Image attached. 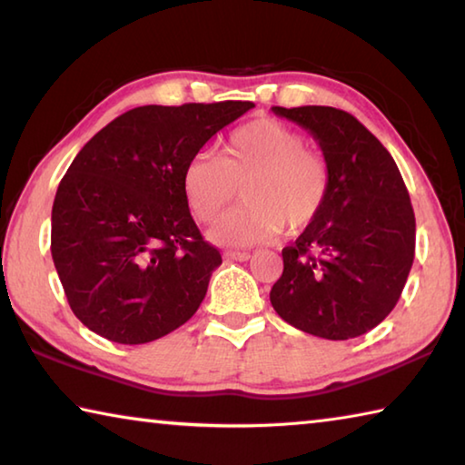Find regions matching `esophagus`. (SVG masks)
Returning <instances> with one entry per match:
<instances>
[{
  "mask_svg": "<svg viewBox=\"0 0 465 465\" xmlns=\"http://www.w3.org/2000/svg\"><path fill=\"white\" fill-rule=\"evenodd\" d=\"M227 261H238V262H246L250 258V252H235V250H227L223 254Z\"/></svg>",
  "mask_w": 465,
  "mask_h": 465,
  "instance_id": "esophagus-1",
  "label": "esophagus"
}]
</instances>
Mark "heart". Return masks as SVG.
<instances>
[{
    "label": "heart",
    "mask_w": 465,
    "mask_h": 465,
    "mask_svg": "<svg viewBox=\"0 0 465 465\" xmlns=\"http://www.w3.org/2000/svg\"><path fill=\"white\" fill-rule=\"evenodd\" d=\"M297 129L277 119H254L223 141L222 157L194 153L183 170V194L191 213L211 223L230 204L238 186L243 204L227 213L209 238L222 246L271 240L287 225L303 232L324 211L332 174L326 157L305 147Z\"/></svg>",
    "instance_id": "obj_1"
}]
</instances>
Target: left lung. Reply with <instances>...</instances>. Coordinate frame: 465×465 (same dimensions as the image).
<instances>
[{"mask_svg":"<svg viewBox=\"0 0 465 465\" xmlns=\"http://www.w3.org/2000/svg\"><path fill=\"white\" fill-rule=\"evenodd\" d=\"M312 133L332 184L322 215L282 248L274 312L303 332L349 341L396 308L414 261L416 222L402 174L373 133L332 106H272Z\"/></svg>","mask_w":465,"mask_h":465,"instance_id":"1","label":"left lung"}]
</instances>
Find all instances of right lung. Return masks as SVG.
<instances>
[{
	"label": "right lung",
	"mask_w": 465,
	"mask_h": 465,
	"mask_svg": "<svg viewBox=\"0 0 465 465\" xmlns=\"http://www.w3.org/2000/svg\"><path fill=\"white\" fill-rule=\"evenodd\" d=\"M252 102L139 106L98 131L63 176L51 254L69 308L92 332L143 344L194 316L222 264L183 194V170Z\"/></svg>",
	"instance_id": "add662e5"
}]
</instances>
